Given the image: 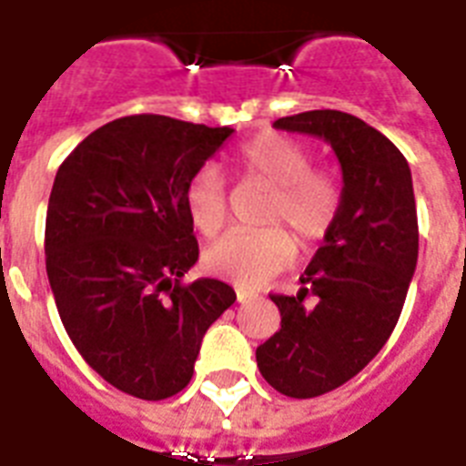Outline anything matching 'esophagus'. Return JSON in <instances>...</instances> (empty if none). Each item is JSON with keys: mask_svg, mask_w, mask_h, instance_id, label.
<instances>
[{"mask_svg": "<svg viewBox=\"0 0 466 466\" xmlns=\"http://www.w3.org/2000/svg\"><path fill=\"white\" fill-rule=\"evenodd\" d=\"M251 298L247 290H237V302H247V299Z\"/></svg>", "mask_w": 466, "mask_h": 466, "instance_id": "obj_1", "label": "esophagus"}]
</instances>
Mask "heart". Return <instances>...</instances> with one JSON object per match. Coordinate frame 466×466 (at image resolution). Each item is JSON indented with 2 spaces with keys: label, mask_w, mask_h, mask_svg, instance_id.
Returning <instances> with one entry per match:
<instances>
[{
  "label": "heart",
  "mask_w": 466,
  "mask_h": 466,
  "mask_svg": "<svg viewBox=\"0 0 466 466\" xmlns=\"http://www.w3.org/2000/svg\"><path fill=\"white\" fill-rule=\"evenodd\" d=\"M234 164L241 178L273 188L263 222L288 225L305 247L329 234L343 203V183L333 168L311 167L307 145L263 133L241 145ZM183 205L190 225L203 237H215L227 225L225 181L218 168H200L190 178ZM292 256L295 241L283 227L237 229L205 251V266L239 288H258L278 276Z\"/></svg>",
  "instance_id": "obj_1"
}]
</instances>
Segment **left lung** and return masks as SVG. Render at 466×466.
I'll list each match as a JSON object with an SVG mask.
<instances>
[{"label": "left lung", "instance_id": "obj_1", "mask_svg": "<svg viewBox=\"0 0 466 466\" xmlns=\"http://www.w3.org/2000/svg\"><path fill=\"white\" fill-rule=\"evenodd\" d=\"M276 127L321 137L343 171V203L299 278L298 298L270 295L280 329L256 348L263 380L311 399L353 380L394 331L419 261L411 168L380 130L343 111H307Z\"/></svg>", "mask_w": 466, "mask_h": 466}]
</instances>
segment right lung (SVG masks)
I'll return each mask as SVG.
<instances>
[{
	"label": "right lung",
	"instance_id": "right-lung-1",
	"mask_svg": "<svg viewBox=\"0 0 466 466\" xmlns=\"http://www.w3.org/2000/svg\"><path fill=\"white\" fill-rule=\"evenodd\" d=\"M232 127L126 116L72 149L55 176L46 270L62 326L91 370L130 397L159 401L193 377L205 331L234 305L198 261L183 193Z\"/></svg>",
	"mask_w": 466,
	"mask_h": 466
}]
</instances>
